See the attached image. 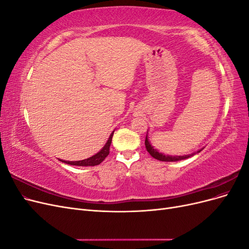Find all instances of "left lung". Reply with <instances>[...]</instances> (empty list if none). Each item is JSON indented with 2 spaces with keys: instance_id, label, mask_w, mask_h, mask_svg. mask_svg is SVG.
Returning <instances> with one entry per match:
<instances>
[{
  "instance_id": "1",
  "label": "left lung",
  "mask_w": 249,
  "mask_h": 249,
  "mask_svg": "<svg viewBox=\"0 0 249 249\" xmlns=\"http://www.w3.org/2000/svg\"><path fill=\"white\" fill-rule=\"evenodd\" d=\"M145 148L147 152L149 153V155L152 156L153 158H155V159L159 160V161H164V162H176V161H180V160H184V159H188V158L192 157L194 154L192 155H188V156H179V157H172V156H165L163 154H160L159 152H158L157 149H155L152 145H150V143L148 142V139H147V136L145 138ZM201 152V149L198 150V152L196 153H199Z\"/></svg>"
}]
</instances>
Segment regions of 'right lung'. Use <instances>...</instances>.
<instances>
[{
	"instance_id": "1",
	"label": "right lung",
	"mask_w": 249,
	"mask_h": 249,
	"mask_svg": "<svg viewBox=\"0 0 249 249\" xmlns=\"http://www.w3.org/2000/svg\"><path fill=\"white\" fill-rule=\"evenodd\" d=\"M113 134H114V132H112V134L110 135V137H109L107 143H106V144H105V146L100 150V152L97 153L96 155L88 158V159L82 160V161H76V162L63 161V160H61V161L66 163V164H70V165H76V166H95V165L101 164L105 159H106V157L110 153V145H111Z\"/></svg>"
}]
</instances>
